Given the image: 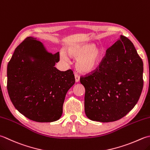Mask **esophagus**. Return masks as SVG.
<instances>
[{
    "instance_id": "esophagus-1",
    "label": "esophagus",
    "mask_w": 150,
    "mask_h": 150,
    "mask_svg": "<svg viewBox=\"0 0 150 150\" xmlns=\"http://www.w3.org/2000/svg\"><path fill=\"white\" fill-rule=\"evenodd\" d=\"M75 81L76 82H79V79H80V76L78 74V73H75Z\"/></svg>"
}]
</instances>
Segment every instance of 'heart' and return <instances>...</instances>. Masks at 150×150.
Listing matches in <instances>:
<instances>
[{"mask_svg": "<svg viewBox=\"0 0 150 150\" xmlns=\"http://www.w3.org/2000/svg\"><path fill=\"white\" fill-rule=\"evenodd\" d=\"M66 54L72 58H77L76 66L79 71L90 73L99 65L101 59L100 49L93 47L90 44H73L64 49ZM61 58L66 60L67 57L64 53Z\"/></svg>", "mask_w": 150, "mask_h": 150, "instance_id": "obj_1", "label": "heart"}]
</instances>
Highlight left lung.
<instances>
[{"instance_id":"left-lung-1","label":"left lung","mask_w":150,"mask_h":150,"mask_svg":"<svg viewBox=\"0 0 150 150\" xmlns=\"http://www.w3.org/2000/svg\"><path fill=\"white\" fill-rule=\"evenodd\" d=\"M85 88L84 111L93 121L110 122L133 109L143 88V62L127 37L107 49L93 71L81 76Z\"/></svg>"}]
</instances>
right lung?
<instances>
[{
	"instance_id": "add662e5",
	"label": "right lung",
	"mask_w": 150,
	"mask_h": 150,
	"mask_svg": "<svg viewBox=\"0 0 150 150\" xmlns=\"http://www.w3.org/2000/svg\"><path fill=\"white\" fill-rule=\"evenodd\" d=\"M59 60V52H47L42 43L32 37L15 49L7 67L8 92L15 108L27 118L52 122L62 114L66 93L75 79L72 69L56 68Z\"/></svg>"
}]
</instances>
